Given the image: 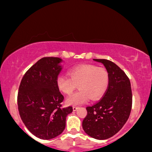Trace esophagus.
Returning <instances> with one entry per match:
<instances>
[{
  "mask_svg": "<svg viewBox=\"0 0 152 152\" xmlns=\"http://www.w3.org/2000/svg\"><path fill=\"white\" fill-rule=\"evenodd\" d=\"M72 109H73V111H77V110L78 107H73Z\"/></svg>",
  "mask_w": 152,
  "mask_h": 152,
  "instance_id": "obj_1",
  "label": "esophagus"
}]
</instances>
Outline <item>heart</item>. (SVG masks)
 <instances>
[{
	"instance_id": "obj_1",
	"label": "heart",
	"mask_w": 152,
	"mask_h": 152,
	"mask_svg": "<svg viewBox=\"0 0 152 152\" xmlns=\"http://www.w3.org/2000/svg\"><path fill=\"white\" fill-rule=\"evenodd\" d=\"M70 77L59 76L56 80L58 88L66 95H70L77 88L79 91L67 98L69 105H80L91 98L95 101L105 94L109 86V76L107 70L95 65L83 64L72 68L68 72Z\"/></svg>"
}]
</instances>
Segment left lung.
<instances>
[{
  "mask_svg": "<svg viewBox=\"0 0 152 152\" xmlns=\"http://www.w3.org/2000/svg\"><path fill=\"white\" fill-rule=\"evenodd\" d=\"M94 61L104 64L109 82L102 99L86 107L88 114L83 121V128L89 136L105 140L118 133L128 120L132 107V91L130 80L117 64L107 59L94 58Z\"/></svg>",
  "mask_w": 152,
  "mask_h": 152,
  "instance_id": "8db88e82",
  "label": "left lung"
}]
</instances>
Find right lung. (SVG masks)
Instances as JSON below:
<instances>
[{"label": "right lung", "mask_w": 152, "mask_h": 152, "mask_svg": "<svg viewBox=\"0 0 152 152\" xmlns=\"http://www.w3.org/2000/svg\"><path fill=\"white\" fill-rule=\"evenodd\" d=\"M63 60L44 57L27 71L21 81L17 96L19 115L26 128L40 139L49 140L61 134L66 117L72 107L62 108L64 96L56 80Z\"/></svg>", "instance_id": "add662e5"}]
</instances>
